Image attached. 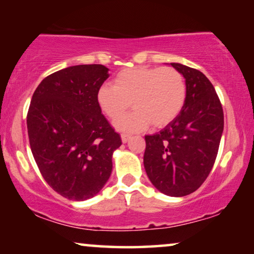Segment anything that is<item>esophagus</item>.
<instances>
[{
  "label": "esophagus",
  "mask_w": 254,
  "mask_h": 254,
  "mask_svg": "<svg viewBox=\"0 0 254 254\" xmlns=\"http://www.w3.org/2000/svg\"><path fill=\"white\" fill-rule=\"evenodd\" d=\"M121 138H122V141H123V143L125 144V143H127V141H129L130 139H131V136L130 134H125V133H123L121 136Z\"/></svg>",
  "instance_id": "1"
}]
</instances>
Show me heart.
Here are the masks:
<instances>
[{
	"instance_id": "obj_1",
	"label": "heart",
	"mask_w": 254,
	"mask_h": 254,
	"mask_svg": "<svg viewBox=\"0 0 254 254\" xmlns=\"http://www.w3.org/2000/svg\"><path fill=\"white\" fill-rule=\"evenodd\" d=\"M187 84L182 74L172 67L138 66L122 69L113 86L103 84L96 102L110 120H117L130 106L134 109L115 123L118 130L140 132L152 124L155 129L167 127L184 109Z\"/></svg>"
}]
</instances>
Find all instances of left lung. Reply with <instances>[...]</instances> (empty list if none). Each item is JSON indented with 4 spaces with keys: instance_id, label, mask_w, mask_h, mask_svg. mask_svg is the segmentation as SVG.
Instances as JSON below:
<instances>
[{
    "instance_id": "left-lung-1",
    "label": "left lung",
    "mask_w": 254,
    "mask_h": 254,
    "mask_svg": "<svg viewBox=\"0 0 254 254\" xmlns=\"http://www.w3.org/2000/svg\"><path fill=\"white\" fill-rule=\"evenodd\" d=\"M186 80L187 99L180 115L159 132L145 136L144 167L152 185L181 197L200 188L217 157L224 115L215 88L200 70L171 63Z\"/></svg>"
}]
</instances>
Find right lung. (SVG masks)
<instances>
[{
    "instance_id": "1",
    "label": "right lung",
    "mask_w": 254,
    "mask_h": 254,
    "mask_svg": "<svg viewBox=\"0 0 254 254\" xmlns=\"http://www.w3.org/2000/svg\"><path fill=\"white\" fill-rule=\"evenodd\" d=\"M108 70L103 65L60 69L39 83L30 103L26 124L33 158L50 187L68 200L99 194L122 145L96 102Z\"/></svg>"
}]
</instances>
